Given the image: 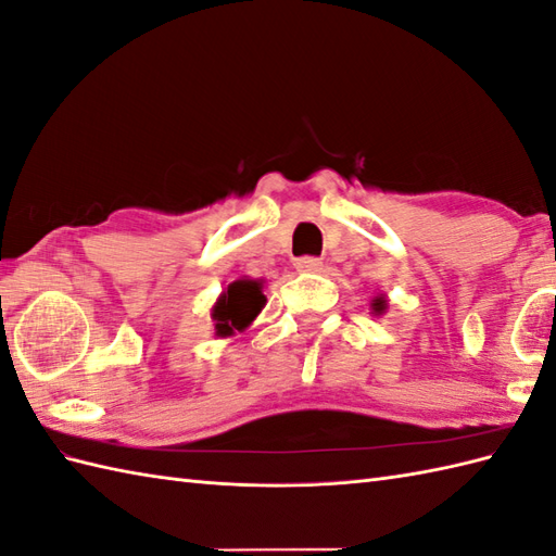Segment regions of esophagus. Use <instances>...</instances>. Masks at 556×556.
<instances>
[{"label": "esophagus", "mask_w": 556, "mask_h": 556, "mask_svg": "<svg viewBox=\"0 0 556 556\" xmlns=\"http://www.w3.org/2000/svg\"><path fill=\"white\" fill-rule=\"evenodd\" d=\"M295 269H299V273H319L321 261H319V257H313V255H303V257H299V261H295Z\"/></svg>", "instance_id": "34e87169"}]
</instances>
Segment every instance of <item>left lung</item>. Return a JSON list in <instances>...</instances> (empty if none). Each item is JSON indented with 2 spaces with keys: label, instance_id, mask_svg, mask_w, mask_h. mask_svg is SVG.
Masks as SVG:
<instances>
[{
  "label": "left lung",
  "instance_id": "left-lung-1",
  "mask_svg": "<svg viewBox=\"0 0 556 556\" xmlns=\"http://www.w3.org/2000/svg\"><path fill=\"white\" fill-rule=\"evenodd\" d=\"M386 299H381V295H377V299L371 301V309H374V315H381V313H386Z\"/></svg>",
  "mask_w": 556,
  "mask_h": 556
}]
</instances>
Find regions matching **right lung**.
Listing matches in <instances>:
<instances>
[{
  "mask_svg": "<svg viewBox=\"0 0 556 556\" xmlns=\"http://www.w3.org/2000/svg\"><path fill=\"white\" fill-rule=\"evenodd\" d=\"M265 307L263 283L253 279H237L231 281L227 291L219 293V299L213 305V321H215V337L227 339L235 337L237 331L247 329L251 321L261 315Z\"/></svg>",
  "mask_w": 556,
  "mask_h": 556,
  "instance_id": "add662e5",
  "label": "right lung"
}]
</instances>
